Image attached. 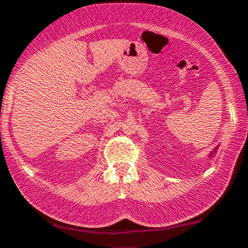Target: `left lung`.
<instances>
[{
  "label": "left lung",
  "instance_id": "left-lung-1",
  "mask_svg": "<svg viewBox=\"0 0 248 248\" xmlns=\"http://www.w3.org/2000/svg\"><path fill=\"white\" fill-rule=\"evenodd\" d=\"M216 148H217V147H216ZM215 151H216V150H215Z\"/></svg>",
  "mask_w": 248,
  "mask_h": 248
}]
</instances>
